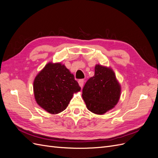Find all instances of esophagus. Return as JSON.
Returning a JSON list of instances; mask_svg holds the SVG:
<instances>
[{
	"label": "esophagus",
	"instance_id": "34e87169",
	"mask_svg": "<svg viewBox=\"0 0 158 158\" xmlns=\"http://www.w3.org/2000/svg\"><path fill=\"white\" fill-rule=\"evenodd\" d=\"M84 82V80H83V79H81V80H78V84H79V85L81 88L83 87Z\"/></svg>",
	"mask_w": 158,
	"mask_h": 158
}]
</instances>
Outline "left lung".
<instances>
[{
	"label": "left lung",
	"instance_id": "obj_1",
	"mask_svg": "<svg viewBox=\"0 0 158 158\" xmlns=\"http://www.w3.org/2000/svg\"><path fill=\"white\" fill-rule=\"evenodd\" d=\"M121 92V85L113 70L96 64L94 76L85 84L82 95L89 111L103 114L116 106Z\"/></svg>",
	"mask_w": 158,
	"mask_h": 158
}]
</instances>
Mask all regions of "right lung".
<instances>
[{
  "mask_svg": "<svg viewBox=\"0 0 158 158\" xmlns=\"http://www.w3.org/2000/svg\"><path fill=\"white\" fill-rule=\"evenodd\" d=\"M80 89L74 75L60 63L47 64L33 81L37 103L51 114L63 111L73 94Z\"/></svg>",
  "mask_w": 158,
  "mask_h": 158,
  "instance_id": "add662e5",
  "label": "right lung"
}]
</instances>
